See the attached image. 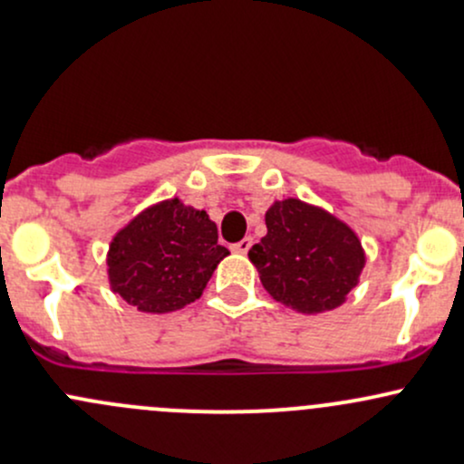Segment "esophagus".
Segmentation results:
<instances>
[{
  "label": "esophagus",
  "instance_id": "1",
  "mask_svg": "<svg viewBox=\"0 0 464 464\" xmlns=\"http://www.w3.org/2000/svg\"><path fill=\"white\" fill-rule=\"evenodd\" d=\"M250 247H252V238L246 237V238H241V241H238V243H234L232 252H237V254H247V252H250Z\"/></svg>",
  "mask_w": 464,
  "mask_h": 464
}]
</instances>
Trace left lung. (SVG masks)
<instances>
[{
    "label": "left lung",
    "mask_w": 464,
    "mask_h": 464,
    "mask_svg": "<svg viewBox=\"0 0 464 464\" xmlns=\"http://www.w3.org/2000/svg\"><path fill=\"white\" fill-rule=\"evenodd\" d=\"M267 234L252 246V266L276 303L301 314L341 307L361 281L365 250L343 218L301 198L274 201Z\"/></svg>",
    "instance_id": "8db88e82"
}]
</instances>
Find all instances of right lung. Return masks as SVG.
Returning <instances> with one entry per match:
<instances>
[{
	"instance_id": "obj_1",
	"label": "right lung",
	"mask_w": 464,
	"mask_h": 464,
	"mask_svg": "<svg viewBox=\"0 0 464 464\" xmlns=\"http://www.w3.org/2000/svg\"><path fill=\"white\" fill-rule=\"evenodd\" d=\"M227 254L206 210L186 206L179 197L163 198L112 237L108 283L139 312H177L201 296Z\"/></svg>"
}]
</instances>
